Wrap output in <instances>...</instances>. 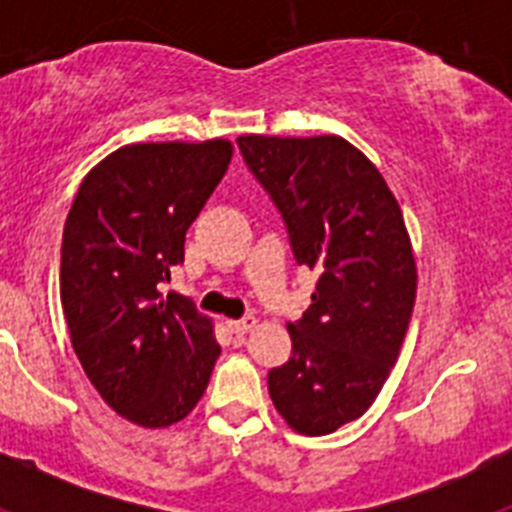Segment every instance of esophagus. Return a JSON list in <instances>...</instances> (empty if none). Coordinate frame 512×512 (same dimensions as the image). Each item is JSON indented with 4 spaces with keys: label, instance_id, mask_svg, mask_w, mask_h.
I'll return each instance as SVG.
<instances>
[{
    "label": "esophagus",
    "instance_id": "1",
    "mask_svg": "<svg viewBox=\"0 0 512 512\" xmlns=\"http://www.w3.org/2000/svg\"><path fill=\"white\" fill-rule=\"evenodd\" d=\"M228 328L230 333H235V336H246V333H251L253 328H256V318H241V320H228Z\"/></svg>",
    "mask_w": 512,
    "mask_h": 512
}]
</instances>
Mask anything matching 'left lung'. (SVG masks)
Segmentation results:
<instances>
[{"mask_svg":"<svg viewBox=\"0 0 512 512\" xmlns=\"http://www.w3.org/2000/svg\"><path fill=\"white\" fill-rule=\"evenodd\" d=\"M248 171L284 220L300 266L320 274L292 356L269 395L297 433L325 436L369 410L390 377L415 305L413 246L377 166L338 135H241Z\"/></svg>","mask_w":512,"mask_h":512,"instance_id":"1","label":"left lung"}]
</instances>
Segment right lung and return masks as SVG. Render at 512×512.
I'll return each instance as SVG.
<instances>
[{
  "label": "right lung",
  "instance_id": "obj_1",
  "mask_svg": "<svg viewBox=\"0 0 512 512\" xmlns=\"http://www.w3.org/2000/svg\"><path fill=\"white\" fill-rule=\"evenodd\" d=\"M230 156L223 138L120 148L89 171L63 225L71 346L102 400L143 428L187 418L220 356L210 320L161 287Z\"/></svg>",
  "mask_w": 512,
  "mask_h": 512
}]
</instances>
